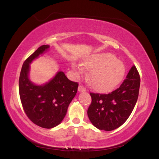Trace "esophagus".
Wrapping results in <instances>:
<instances>
[{
    "label": "esophagus",
    "mask_w": 159,
    "mask_h": 159,
    "mask_svg": "<svg viewBox=\"0 0 159 159\" xmlns=\"http://www.w3.org/2000/svg\"><path fill=\"white\" fill-rule=\"evenodd\" d=\"M78 90H79V92H85L86 89L85 88L84 86L82 85H80L79 86V88H78Z\"/></svg>",
    "instance_id": "34e87169"
}]
</instances>
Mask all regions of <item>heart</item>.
I'll list each match as a JSON object with an SVG mask.
<instances>
[{
    "mask_svg": "<svg viewBox=\"0 0 159 159\" xmlns=\"http://www.w3.org/2000/svg\"><path fill=\"white\" fill-rule=\"evenodd\" d=\"M83 65L92 69L90 74L91 83L96 90L107 93L114 89L122 81L125 74V67L121 61L109 53H99L86 58ZM72 66L79 72H83L81 65Z\"/></svg>",
    "mask_w": 159,
    "mask_h": 159,
    "instance_id": "b5f03b06",
    "label": "heart"
}]
</instances>
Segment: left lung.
<instances>
[{
    "mask_svg": "<svg viewBox=\"0 0 159 159\" xmlns=\"http://www.w3.org/2000/svg\"><path fill=\"white\" fill-rule=\"evenodd\" d=\"M139 85L140 77L134 65L116 90L109 94L90 93L92 102L88 107V116L93 125L105 131L122 125L135 106Z\"/></svg>",
    "mask_w": 159,
    "mask_h": 159,
    "instance_id": "obj_1",
    "label": "left lung"
}]
</instances>
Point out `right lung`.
Wrapping results in <instances>:
<instances>
[{"label":"right lung","instance_id":"right-lung-1","mask_svg":"<svg viewBox=\"0 0 159 159\" xmlns=\"http://www.w3.org/2000/svg\"><path fill=\"white\" fill-rule=\"evenodd\" d=\"M41 45L24 62L19 79V92L24 111L34 124L52 128L64 119L67 109L76 95L79 83L69 80L64 72L58 71L49 82L37 85L29 79L30 64L49 49Z\"/></svg>","mask_w":159,"mask_h":159}]
</instances>
